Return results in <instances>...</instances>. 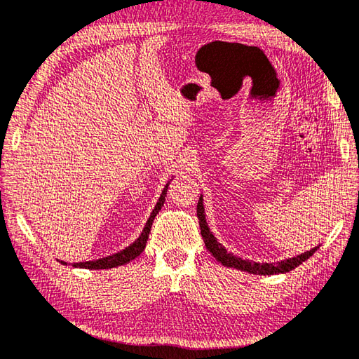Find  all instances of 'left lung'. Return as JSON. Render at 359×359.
Wrapping results in <instances>:
<instances>
[{"instance_id":"8db88e82","label":"left lung","mask_w":359,"mask_h":359,"mask_svg":"<svg viewBox=\"0 0 359 359\" xmlns=\"http://www.w3.org/2000/svg\"><path fill=\"white\" fill-rule=\"evenodd\" d=\"M202 201L203 199L201 196L199 202H198V217H199L201 235L203 238V243H205L207 249L210 250V254H212L221 264L227 266V268H235V269H240V271L249 272V273H255V276H273V273H285V272L296 269L299 264L306 262V259L319 249V245H318V248H314L311 250H306L305 254L297 255L294 258L283 259V262H278V263H257V262H250V259H243L240 257L230 254V252H227L226 248H224L221 243H217L215 235L208 229Z\"/></svg>"}]
</instances>
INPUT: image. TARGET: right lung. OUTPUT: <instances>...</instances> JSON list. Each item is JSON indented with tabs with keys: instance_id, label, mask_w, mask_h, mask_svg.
Instances as JSON below:
<instances>
[{
	"instance_id": "obj_1",
	"label": "right lung",
	"mask_w": 359,
	"mask_h": 359,
	"mask_svg": "<svg viewBox=\"0 0 359 359\" xmlns=\"http://www.w3.org/2000/svg\"><path fill=\"white\" fill-rule=\"evenodd\" d=\"M168 185H170V182H168L166 187L163 188V191H161V196L158 198V202L156 208L152 210V213L149 216V219H147L146 226L142 231V235H140L137 238L135 243H132L129 248H126L124 250H119L118 254H114L110 257H104L101 259H95V262H81V263H74L73 266L74 268H83V269H110V268H116V266H123L126 263L132 262V259H135L146 248V243H147V238H149V231H151V227H152V222L154 219H156L157 213L161 210V207H163V202H165V196H166V191H168ZM62 264H67L60 262Z\"/></svg>"
}]
</instances>
